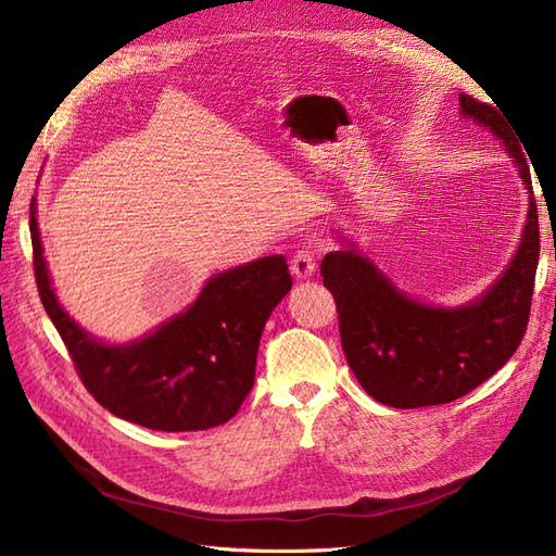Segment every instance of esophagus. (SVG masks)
I'll use <instances>...</instances> for the list:
<instances>
[{"instance_id":"34e87169","label":"esophagus","mask_w":556,"mask_h":556,"mask_svg":"<svg viewBox=\"0 0 556 556\" xmlns=\"http://www.w3.org/2000/svg\"><path fill=\"white\" fill-rule=\"evenodd\" d=\"M315 269H317L315 255L309 251H298L291 258V273L295 275V279H309L315 275Z\"/></svg>"}]
</instances>
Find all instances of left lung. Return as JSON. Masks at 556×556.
Returning a JSON list of instances; mask_svg holds the SVG:
<instances>
[{
  "mask_svg": "<svg viewBox=\"0 0 556 556\" xmlns=\"http://www.w3.org/2000/svg\"><path fill=\"white\" fill-rule=\"evenodd\" d=\"M460 110L505 142L529 188L521 244L505 275L475 303L444 309L404 295L359 249L331 251L321 261L352 374L366 394L394 408L460 400L507 364L529 326L540 255L531 170L501 112L467 93H460Z\"/></svg>",
  "mask_w": 556,
  "mask_h": 556,
  "instance_id": "1",
  "label": "left lung"
}]
</instances>
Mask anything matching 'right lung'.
I'll return each mask as SVG.
<instances>
[{
  "label": "right lung",
  "instance_id": "obj_1",
  "mask_svg": "<svg viewBox=\"0 0 556 556\" xmlns=\"http://www.w3.org/2000/svg\"><path fill=\"white\" fill-rule=\"evenodd\" d=\"M37 291L93 400L148 430L194 432L230 420L253 388L267 317L291 291L283 255H267L206 281L197 301L129 345H103L70 319L51 289L30 206Z\"/></svg>",
  "mask_w": 556,
  "mask_h": 556
}]
</instances>
